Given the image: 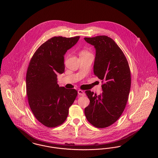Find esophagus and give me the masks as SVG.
I'll return each mask as SVG.
<instances>
[{"label": "esophagus", "mask_w": 158, "mask_h": 158, "mask_svg": "<svg viewBox=\"0 0 158 158\" xmlns=\"http://www.w3.org/2000/svg\"><path fill=\"white\" fill-rule=\"evenodd\" d=\"M77 92H78V94L80 96H85V92L83 90H77Z\"/></svg>", "instance_id": "34e87169"}]
</instances>
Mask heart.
<instances>
[{
	"mask_svg": "<svg viewBox=\"0 0 158 158\" xmlns=\"http://www.w3.org/2000/svg\"><path fill=\"white\" fill-rule=\"evenodd\" d=\"M85 53H88V52L86 50H82V51L81 52V54H85Z\"/></svg>",
	"mask_w": 158,
	"mask_h": 158,
	"instance_id": "b5f03b06",
	"label": "heart"
}]
</instances>
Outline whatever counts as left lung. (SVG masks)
<instances>
[{
  "label": "left lung",
  "mask_w": 158,
  "mask_h": 158,
  "mask_svg": "<svg viewBox=\"0 0 158 158\" xmlns=\"http://www.w3.org/2000/svg\"><path fill=\"white\" fill-rule=\"evenodd\" d=\"M84 39L96 50L94 73L104 83L99 95L85 91L90 104L85 108V114L94 126L107 127L125 109L131 86L130 70L125 55L112 38L99 35Z\"/></svg>",
  "instance_id": "obj_1"
}]
</instances>
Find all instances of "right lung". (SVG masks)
<instances>
[{"instance_id": "right-lung-1", "label": "right lung", "mask_w": 158, "mask_h": 158, "mask_svg": "<svg viewBox=\"0 0 158 158\" xmlns=\"http://www.w3.org/2000/svg\"><path fill=\"white\" fill-rule=\"evenodd\" d=\"M79 38H52L31 59L26 76L28 103L35 117L47 127H56L65 121L77 95L75 89L59 87L57 77L64 72V54Z\"/></svg>"}]
</instances>
